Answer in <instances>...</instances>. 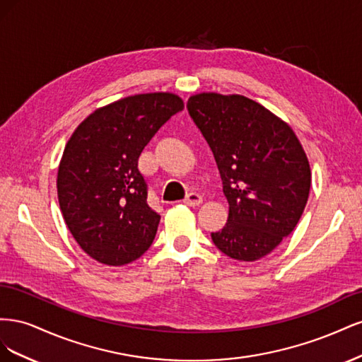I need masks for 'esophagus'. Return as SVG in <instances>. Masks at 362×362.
I'll list each match as a JSON object with an SVG mask.
<instances>
[{"instance_id":"1","label":"esophagus","mask_w":362,"mask_h":362,"mask_svg":"<svg viewBox=\"0 0 362 362\" xmlns=\"http://www.w3.org/2000/svg\"><path fill=\"white\" fill-rule=\"evenodd\" d=\"M184 204L189 205V206H198V205L202 204V196L199 193L192 192V193H189L187 196H185Z\"/></svg>"}]
</instances>
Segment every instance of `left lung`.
<instances>
[{
	"instance_id": "8db88e82",
	"label": "left lung",
	"mask_w": 362,
	"mask_h": 362,
	"mask_svg": "<svg viewBox=\"0 0 362 362\" xmlns=\"http://www.w3.org/2000/svg\"><path fill=\"white\" fill-rule=\"evenodd\" d=\"M187 110L213 151L229 204L213 243L238 261L266 257L291 234L310 196L311 169L299 139L242 95L198 93Z\"/></svg>"
}]
</instances>
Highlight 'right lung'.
<instances>
[{
	"instance_id": "1",
	"label": "right lung",
	"mask_w": 362,
	"mask_h": 362,
	"mask_svg": "<svg viewBox=\"0 0 362 362\" xmlns=\"http://www.w3.org/2000/svg\"><path fill=\"white\" fill-rule=\"evenodd\" d=\"M184 103L169 92L104 105L76 127L57 173L59 204L75 242L101 264L124 266L149 249L160 216L148 205L141 151Z\"/></svg>"
}]
</instances>
